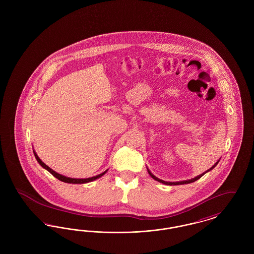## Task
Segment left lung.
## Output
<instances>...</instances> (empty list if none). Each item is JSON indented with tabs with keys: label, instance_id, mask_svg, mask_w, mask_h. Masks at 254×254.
<instances>
[{
	"label": "left lung",
	"instance_id": "8db88e82",
	"mask_svg": "<svg viewBox=\"0 0 254 254\" xmlns=\"http://www.w3.org/2000/svg\"><path fill=\"white\" fill-rule=\"evenodd\" d=\"M218 162L210 169H214V168H215V166H216ZM210 169H208V170H210ZM147 171H148L149 175H150V176H151V177H152V178H153L154 180H156V181L160 182V183H163V184H166V185H169V186H172V185H184V184H190V183H192V182H195L196 181V180L200 179V178H201V177H202V176H203V175L205 174V172H206V171H205V173H203V174H201V175H199V176L195 177V178H193V179H191V180H188V181L175 182V183H170V182H165L163 181V180H160V179H158L157 177H155L154 175H152V174L150 173V171H149V170H147Z\"/></svg>",
	"mask_w": 254,
	"mask_h": 254
}]
</instances>
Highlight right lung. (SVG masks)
<instances>
[{
	"mask_svg": "<svg viewBox=\"0 0 254 254\" xmlns=\"http://www.w3.org/2000/svg\"><path fill=\"white\" fill-rule=\"evenodd\" d=\"M34 152V155H35V158L37 159V161H38V163L44 168V169H47V170H49V172L54 176V177H56L58 180H60L62 182H64V183H69V184H85V183H88V182L93 181V180H96L98 178H100L101 176H103L107 171H105V172H103V173H101V174H99V175H97V176H94V177H91V178H86V179H74V178H69V177H65V176H63V175H61L59 173H57V172H55L53 169H50L49 167H48L44 162H42L41 161V159L38 157V155L36 154V152L35 151H33Z\"/></svg>",
	"mask_w": 254,
	"mask_h": 254,
	"instance_id": "obj_1",
	"label": "right lung"
}]
</instances>
